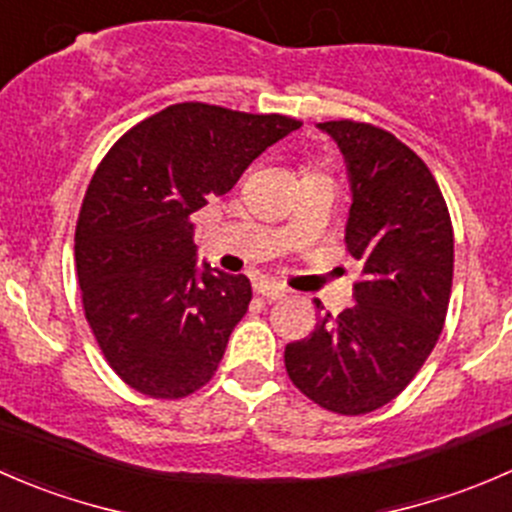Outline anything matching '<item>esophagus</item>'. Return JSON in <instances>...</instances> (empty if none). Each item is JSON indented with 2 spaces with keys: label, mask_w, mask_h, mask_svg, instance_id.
<instances>
[{
  "label": "esophagus",
  "mask_w": 512,
  "mask_h": 512,
  "mask_svg": "<svg viewBox=\"0 0 512 512\" xmlns=\"http://www.w3.org/2000/svg\"><path fill=\"white\" fill-rule=\"evenodd\" d=\"M256 293L261 298H266V301H281V298H286L288 291L281 286V283L261 281V283H256Z\"/></svg>",
  "instance_id": "1"
}]
</instances>
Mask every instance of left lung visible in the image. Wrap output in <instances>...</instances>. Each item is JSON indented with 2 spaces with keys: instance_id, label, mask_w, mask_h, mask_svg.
<instances>
[{
  "instance_id": "1",
  "label": "left lung",
  "mask_w": 512,
  "mask_h": 512,
  "mask_svg": "<svg viewBox=\"0 0 512 512\" xmlns=\"http://www.w3.org/2000/svg\"><path fill=\"white\" fill-rule=\"evenodd\" d=\"M346 159L351 211L346 246L361 263L356 306L318 316L311 336L288 343L293 386L338 416L391 403L433 351L453 286V226L421 156L363 121H323ZM316 306L321 303L316 301Z\"/></svg>"
}]
</instances>
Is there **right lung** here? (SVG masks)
I'll return each mask as SVG.
<instances>
[{"instance_id": "1", "label": "right lung", "mask_w": 512, "mask_h": 512, "mask_svg": "<svg viewBox=\"0 0 512 512\" xmlns=\"http://www.w3.org/2000/svg\"><path fill=\"white\" fill-rule=\"evenodd\" d=\"M298 126L184 101L139 121L96 166L74 258L86 321L126 386L174 401L211 381L251 283L209 263L199 271L191 214Z\"/></svg>"}]
</instances>
